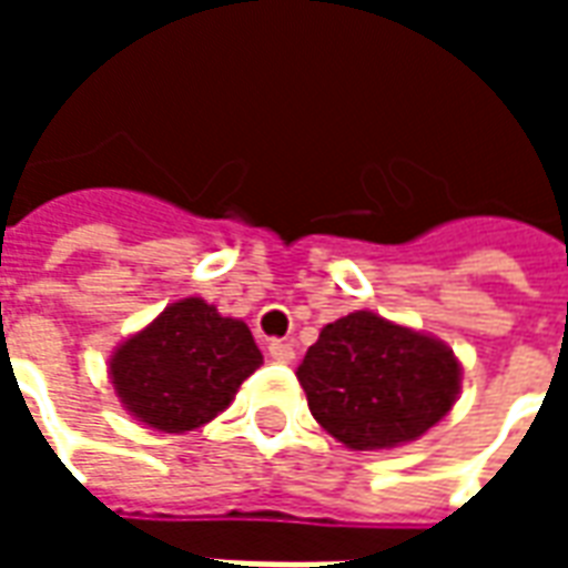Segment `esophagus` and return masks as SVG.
<instances>
[{
    "mask_svg": "<svg viewBox=\"0 0 568 568\" xmlns=\"http://www.w3.org/2000/svg\"><path fill=\"white\" fill-rule=\"evenodd\" d=\"M267 353H271L273 362H283V365H288V362L295 358V346L288 344V341H271V344H267Z\"/></svg>",
    "mask_w": 568,
    "mask_h": 568,
    "instance_id": "34e87169",
    "label": "esophagus"
}]
</instances>
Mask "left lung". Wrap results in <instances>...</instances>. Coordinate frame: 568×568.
<instances>
[{"label": "left lung", "instance_id": "1", "mask_svg": "<svg viewBox=\"0 0 568 568\" xmlns=\"http://www.w3.org/2000/svg\"><path fill=\"white\" fill-rule=\"evenodd\" d=\"M310 414L353 450L419 438L456 402L459 362L435 337L358 310L328 322L297 365Z\"/></svg>", "mask_w": 568, "mask_h": 568}]
</instances>
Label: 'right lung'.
<instances>
[{"mask_svg": "<svg viewBox=\"0 0 568 568\" xmlns=\"http://www.w3.org/2000/svg\"><path fill=\"white\" fill-rule=\"evenodd\" d=\"M109 368L133 417L161 432H191L231 405L240 383L261 368V349L246 322L185 297L118 346Z\"/></svg>", "mask_w": 568, "mask_h": 568, "instance_id": "add662e5", "label": "right lung"}]
</instances>
